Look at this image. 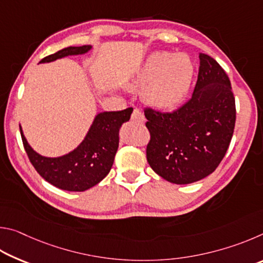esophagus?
Masks as SVG:
<instances>
[{
	"instance_id": "1",
	"label": "esophagus",
	"mask_w": 263,
	"mask_h": 263,
	"mask_svg": "<svg viewBox=\"0 0 263 263\" xmlns=\"http://www.w3.org/2000/svg\"><path fill=\"white\" fill-rule=\"evenodd\" d=\"M131 119H132V121L137 122V123H142L145 121V116L139 109H135V110H133L132 115H131Z\"/></svg>"
}]
</instances>
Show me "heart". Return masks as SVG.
<instances>
[{
    "mask_svg": "<svg viewBox=\"0 0 263 263\" xmlns=\"http://www.w3.org/2000/svg\"><path fill=\"white\" fill-rule=\"evenodd\" d=\"M194 77V64L184 53L154 52L138 69L132 87L155 108H172L184 99Z\"/></svg>",
    "mask_w": 263,
    "mask_h": 263,
    "instance_id": "1",
    "label": "heart"
}]
</instances>
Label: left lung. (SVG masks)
Listing matches in <instances>:
<instances>
[{"instance_id":"obj_1","label":"left lung","mask_w":263,"mask_h":263,"mask_svg":"<svg viewBox=\"0 0 263 263\" xmlns=\"http://www.w3.org/2000/svg\"><path fill=\"white\" fill-rule=\"evenodd\" d=\"M151 168L172 183L210 175L225 157L235 125V100L228 74L210 55L199 54L191 99L172 112L145 108Z\"/></svg>"}]
</instances>
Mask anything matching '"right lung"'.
<instances>
[{
    "label": "right lung",
    "mask_w": 263,
    "mask_h": 263,
    "mask_svg": "<svg viewBox=\"0 0 263 263\" xmlns=\"http://www.w3.org/2000/svg\"><path fill=\"white\" fill-rule=\"evenodd\" d=\"M91 46H69L47 55L41 62H50L67 55L83 54ZM133 109L101 112L77 149L60 158H45L30 147L21 130L22 141L30 162L44 180L67 191H84L104 179L112 167L119 144V128L131 117Z\"/></svg>",
    "instance_id": "1"
}]
</instances>
